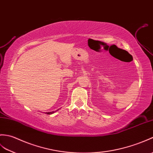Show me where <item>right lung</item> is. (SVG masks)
<instances>
[{"mask_svg": "<svg viewBox=\"0 0 153 153\" xmlns=\"http://www.w3.org/2000/svg\"><path fill=\"white\" fill-rule=\"evenodd\" d=\"M54 113V111H51V112H48V113H47V114H48V115H50V114H52V113Z\"/></svg>", "mask_w": 153, "mask_h": 153, "instance_id": "1", "label": "right lung"}]
</instances>
